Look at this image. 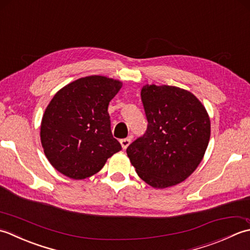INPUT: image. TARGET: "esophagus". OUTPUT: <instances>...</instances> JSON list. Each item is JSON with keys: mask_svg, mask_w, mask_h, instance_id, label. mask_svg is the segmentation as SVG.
<instances>
[{"mask_svg": "<svg viewBox=\"0 0 250 250\" xmlns=\"http://www.w3.org/2000/svg\"><path fill=\"white\" fill-rule=\"evenodd\" d=\"M130 141H131V139H130V138H124V139H121V140H120V142H121V146H122V147H123V149L125 150L126 147L129 146Z\"/></svg>", "mask_w": 250, "mask_h": 250, "instance_id": "1", "label": "esophagus"}]
</instances>
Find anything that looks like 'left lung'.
<instances>
[{"label":"left lung","instance_id":"obj_1","mask_svg":"<svg viewBox=\"0 0 250 250\" xmlns=\"http://www.w3.org/2000/svg\"><path fill=\"white\" fill-rule=\"evenodd\" d=\"M147 127L127 147L142 180L156 189L176 186L200 165L210 138L205 106L176 86L146 85L141 89Z\"/></svg>","mask_w":250,"mask_h":250}]
</instances>
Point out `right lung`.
<instances>
[{"label": "right lung", "instance_id": "right-lung-1", "mask_svg": "<svg viewBox=\"0 0 250 250\" xmlns=\"http://www.w3.org/2000/svg\"><path fill=\"white\" fill-rule=\"evenodd\" d=\"M122 83L101 75L86 76L61 88L41 123V142L50 164L71 179L97 174L122 150L111 132L110 101Z\"/></svg>", "mask_w": 250, "mask_h": 250}]
</instances>
